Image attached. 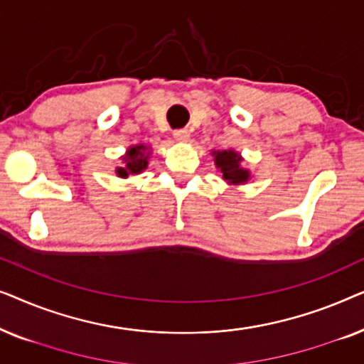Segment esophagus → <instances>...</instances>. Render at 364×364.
Segmentation results:
<instances>
[{
  "mask_svg": "<svg viewBox=\"0 0 364 364\" xmlns=\"http://www.w3.org/2000/svg\"><path fill=\"white\" fill-rule=\"evenodd\" d=\"M173 137L178 142H187L188 137H191V132L187 129H177V131H173Z\"/></svg>",
  "mask_w": 364,
  "mask_h": 364,
  "instance_id": "34e87169",
  "label": "esophagus"
}]
</instances>
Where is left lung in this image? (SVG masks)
Wrapping results in <instances>:
<instances>
[{
  "label": "left lung",
  "instance_id": "1",
  "mask_svg": "<svg viewBox=\"0 0 364 364\" xmlns=\"http://www.w3.org/2000/svg\"><path fill=\"white\" fill-rule=\"evenodd\" d=\"M240 156L233 151L215 152V164L223 173V178L230 183H242L248 181V171L240 167Z\"/></svg>",
  "mask_w": 364,
  "mask_h": 364
}]
</instances>
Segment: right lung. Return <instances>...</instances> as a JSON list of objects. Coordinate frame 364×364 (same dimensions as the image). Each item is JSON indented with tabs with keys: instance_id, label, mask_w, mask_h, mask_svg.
I'll list each match as a JSON object with an SVG mask.
<instances>
[{
	"instance_id": "right-lung-1",
	"label": "right lung",
	"mask_w": 364,
	"mask_h": 364,
	"mask_svg": "<svg viewBox=\"0 0 364 364\" xmlns=\"http://www.w3.org/2000/svg\"><path fill=\"white\" fill-rule=\"evenodd\" d=\"M144 151H146V147L144 146H136L129 149L127 157L124 159V161H126V167L117 168L119 176L127 177L129 173L142 172L144 168L147 167V156H144Z\"/></svg>"
}]
</instances>
